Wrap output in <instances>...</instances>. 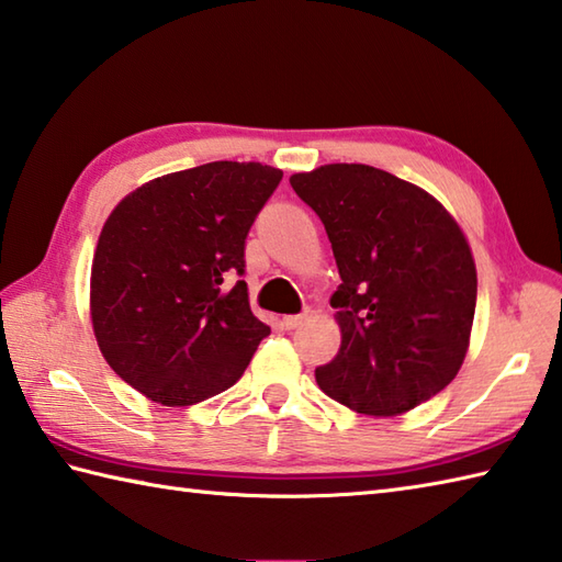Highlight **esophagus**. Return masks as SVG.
I'll list each match as a JSON object with an SVG mask.
<instances>
[{
	"label": "esophagus",
	"instance_id": "esophagus-1",
	"mask_svg": "<svg viewBox=\"0 0 562 562\" xmlns=\"http://www.w3.org/2000/svg\"><path fill=\"white\" fill-rule=\"evenodd\" d=\"M304 316L306 314H288V316H282V326L284 328H296V326L304 322Z\"/></svg>",
	"mask_w": 562,
	"mask_h": 562
}]
</instances>
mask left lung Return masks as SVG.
Here are the masks:
<instances>
[{"label":"left lung","instance_id":"8db88e82","mask_svg":"<svg viewBox=\"0 0 562 562\" xmlns=\"http://www.w3.org/2000/svg\"><path fill=\"white\" fill-rule=\"evenodd\" d=\"M331 240L340 348L316 382L368 416H400L463 366L477 302L475 258L453 214L422 187L360 162L294 172Z\"/></svg>","mask_w":562,"mask_h":562}]
</instances>
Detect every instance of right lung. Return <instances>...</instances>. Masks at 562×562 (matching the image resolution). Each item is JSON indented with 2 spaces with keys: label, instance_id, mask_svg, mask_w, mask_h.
Wrapping results in <instances>:
<instances>
[{
  "label": "right lung",
  "instance_id": "1",
  "mask_svg": "<svg viewBox=\"0 0 562 562\" xmlns=\"http://www.w3.org/2000/svg\"><path fill=\"white\" fill-rule=\"evenodd\" d=\"M282 180L262 162L216 160L162 175L121 200L90 274L97 346L116 375L162 406L236 384L270 334L250 312L246 236Z\"/></svg>",
  "mask_w": 562,
  "mask_h": 562
}]
</instances>
